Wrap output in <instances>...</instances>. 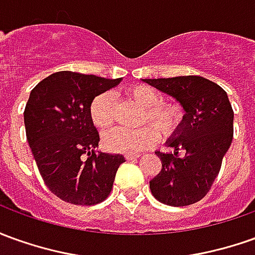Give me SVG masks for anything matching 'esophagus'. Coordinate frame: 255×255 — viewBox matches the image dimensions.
Listing matches in <instances>:
<instances>
[{
  "instance_id": "1",
  "label": "esophagus",
  "mask_w": 255,
  "mask_h": 255,
  "mask_svg": "<svg viewBox=\"0 0 255 255\" xmlns=\"http://www.w3.org/2000/svg\"><path fill=\"white\" fill-rule=\"evenodd\" d=\"M138 157H140L138 154H128V155H126V159H128V161H134V159H137Z\"/></svg>"
}]
</instances>
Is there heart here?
<instances>
[{
  "label": "heart",
  "mask_w": 255,
  "mask_h": 255,
  "mask_svg": "<svg viewBox=\"0 0 255 255\" xmlns=\"http://www.w3.org/2000/svg\"><path fill=\"white\" fill-rule=\"evenodd\" d=\"M126 96L144 108L141 124H152L136 130L118 128L104 134V145L108 150L121 154H136L157 144L159 133L162 137H171L179 130L183 122V111L178 104L162 103L164 96L147 84H134L126 89ZM91 124L98 129H108L114 124L112 97L103 93L91 101L89 107ZM158 130L157 131L156 129Z\"/></svg>",
  "instance_id": "heart-1"
}]
</instances>
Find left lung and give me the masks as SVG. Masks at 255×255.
<instances>
[{
    "mask_svg": "<svg viewBox=\"0 0 255 255\" xmlns=\"http://www.w3.org/2000/svg\"><path fill=\"white\" fill-rule=\"evenodd\" d=\"M144 82L176 98L186 111L179 130L168 141L175 152H155L162 169L150 182L151 193L162 204H194L210 191L232 144L233 110L228 94L221 86L201 76Z\"/></svg>",
    "mask_w": 255,
    "mask_h": 255,
    "instance_id": "obj_1",
    "label": "left lung"
}]
</instances>
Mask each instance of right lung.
<instances>
[{
	"label": "right lung",
	"instance_id": "right-lung-1",
	"mask_svg": "<svg viewBox=\"0 0 255 255\" xmlns=\"http://www.w3.org/2000/svg\"><path fill=\"white\" fill-rule=\"evenodd\" d=\"M121 79L57 72L31 90L24 108L26 137L45 186L75 205H94L110 196L121 154L96 152L100 134L89 107Z\"/></svg>",
	"mask_w": 255,
	"mask_h": 255
}]
</instances>
